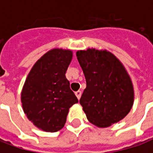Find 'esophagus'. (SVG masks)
<instances>
[{"label": "esophagus", "instance_id": "obj_1", "mask_svg": "<svg viewBox=\"0 0 153 153\" xmlns=\"http://www.w3.org/2000/svg\"><path fill=\"white\" fill-rule=\"evenodd\" d=\"M81 94H82V92L81 91H77V92H75V95H76V97H78V99H79L80 97H81Z\"/></svg>", "mask_w": 153, "mask_h": 153}]
</instances>
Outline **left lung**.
Returning a JSON list of instances; mask_svg holds the SVG:
<instances>
[{"instance_id":"8db88e82","label":"left lung","mask_w":153,"mask_h":153,"mask_svg":"<svg viewBox=\"0 0 153 153\" xmlns=\"http://www.w3.org/2000/svg\"><path fill=\"white\" fill-rule=\"evenodd\" d=\"M87 86L79 100L88 120L106 128L121 120L134 104V88L124 65L107 51H78Z\"/></svg>"}]
</instances>
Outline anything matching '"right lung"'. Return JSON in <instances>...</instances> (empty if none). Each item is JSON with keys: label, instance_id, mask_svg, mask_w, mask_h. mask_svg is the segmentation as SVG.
<instances>
[{"label": "right lung", "instance_id": "add662e5", "mask_svg": "<svg viewBox=\"0 0 153 153\" xmlns=\"http://www.w3.org/2000/svg\"><path fill=\"white\" fill-rule=\"evenodd\" d=\"M72 56L70 50L49 51L35 63L25 80L21 93L23 110L43 131L63 128L69 109L79 102L65 77Z\"/></svg>", "mask_w": 153, "mask_h": 153}]
</instances>
